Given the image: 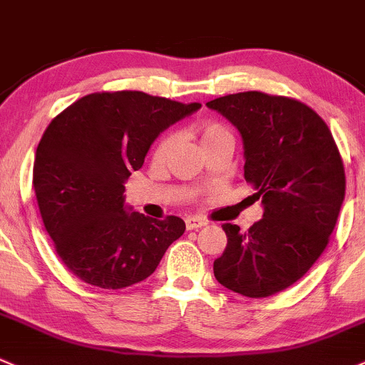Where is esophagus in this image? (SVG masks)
I'll return each mask as SVG.
<instances>
[{
    "label": "esophagus",
    "instance_id": "esophagus-1",
    "mask_svg": "<svg viewBox=\"0 0 365 365\" xmlns=\"http://www.w3.org/2000/svg\"><path fill=\"white\" fill-rule=\"evenodd\" d=\"M184 223H186V230H197V228L207 225V221L200 220V217H186V220H184Z\"/></svg>",
    "mask_w": 365,
    "mask_h": 365
}]
</instances>
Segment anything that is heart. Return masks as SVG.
Returning <instances> with one entry per match:
<instances>
[{
    "label": "heart",
    "mask_w": 365,
    "mask_h": 365,
    "mask_svg": "<svg viewBox=\"0 0 365 365\" xmlns=\"http://www.w3.org/2000/svg\"><path fill=\"white\" fill-rule=\"evenodd\" d=\"M195 135H197L198 142H200L202 148H207V145L212 144V142L220 140V138L223 137H230V133H228V130L225 128L221 123H216V121H205V123H200V125H197L193 128ZM175 144V137L174 135H165L163 138H161L160 142L156 144L155 151H153V161L155 163H163L165 160H167L168 153L172 151V148H174Z\"/></svg>",
    "instance_id": "heart-1"
}]
</instances>
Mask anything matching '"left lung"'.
I'll return each instance as SVG.
<instances>
[{
	"label": "left lung",
	"mask_w": 365,
	"mask_h": 365,
	"mask_svg": "<svg viewBox=\"0 0 365 365\" xmlns=\"http://www.w3.org/2000/svg\"><path fill=\"white\" fill-rule=\"evenodd\" d=\"M242 135L244 179L264 217L247 232L225 223L227 247L214 276L235 294L262 299L287 290L320 258L336 227L346 178L336 140L302 101L260 91L207 101Z\"/></svg>",
	"instance_id": "left-lung-1"
}]
</instances>
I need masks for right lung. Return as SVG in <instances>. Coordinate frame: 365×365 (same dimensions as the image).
<instances>
[{"mask_svg": "<svg viewBox=\"0 0 365 365\" xmlns=\"http://www.w3.org/2000/svg\"><path fill=\"white\" fill-rule=\"evenodd\" d=\"M142 91H101L59 112L36 148L33 187L54 250L73 276L121 290L151 276L186 230L181 217L125 210V181L165 128L198 110Z\"/></svg>", "mask_w": 365, "mask_h": 365, "instance_id": "obj_1", "label": "right lung"}]
</instances>
